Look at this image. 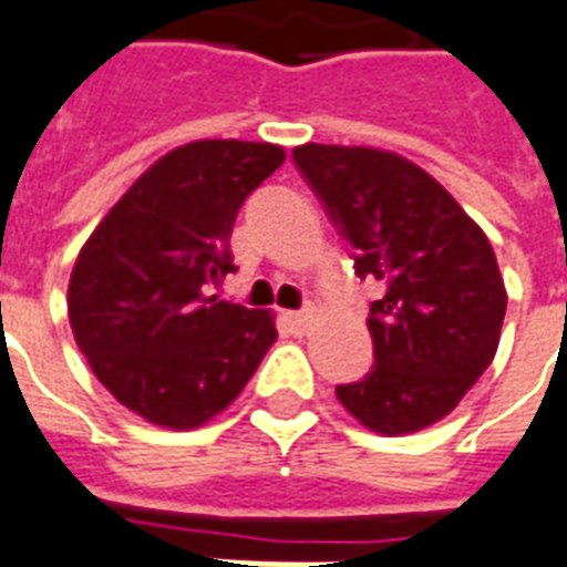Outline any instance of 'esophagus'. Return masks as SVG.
Returning <instances> with one entry per match:
<instances>
[{
  "instance_id": "34e87169",
  "label": "esophagus",
  "mask_w": 567,
  "mask_h": 567,
  "mask_svg": "<svg viewBox=\"0 0 567 567\" xmlns=\"http://www.w3.org/2000/svg\"><path fill=\"white\" fill-rule=\"evenodd\" d=\"M285 321L291 324L295 333H306V327H309V321H312V312H309V309H300V312H285Z\"/></svg>"
}]
</instances>
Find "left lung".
<instances>
[{
    "mask_svg": "<svg viewBox=\"0 0 567 567\" xmlns=\"http://www.w3.org/2000/svg\"><path fill=\"white\" fill-rule=\"evenodd\" d=\"M295 165L351 246L369 303L372 369L337 384L372 433H417L454 412L493 363L505 282L486 234L426 171L369 146H297Z\"/></svg>",
    "mask_w": 567,
    "mask_h": 567,
    "instance_id": "1",
    "label": "left lung"
}]
</instances>
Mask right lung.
Instances as JSON below:
<instances>
[{"label": "right lung", "mask_w": 567, "mask_h": 567, "mask_svg": "<svg viewBox=\"0 0 567 567\" xmlns=\"http://www.w3.org/2000/svg\"><path fill=\"white\" fill-rule=\"evenodd\" d=\"M282 146L195 141L158 158L78 255L69 318L92 372L125 409L192 430L228 409L276 342L272 318L213 295L234 272L243 200Z\"/></svg>", "instance_id": "add662e5"}]
</instances>
